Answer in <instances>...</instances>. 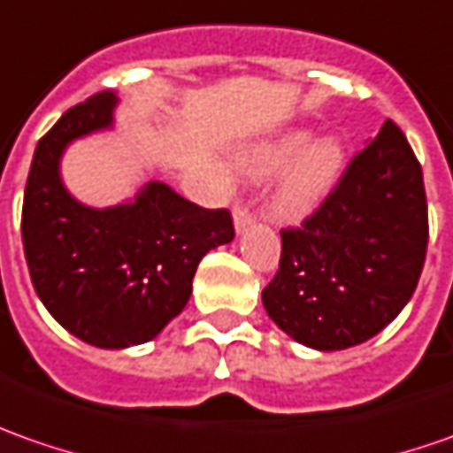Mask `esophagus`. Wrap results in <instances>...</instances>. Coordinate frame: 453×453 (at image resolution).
Here are the masks:
<instances>
[{
	"label": "esophagus",
	"mask_w": 453,
	"mask_h": 453,
	"mask_svg": "<svg viewBox=\"0 0 453 453\" xmlns=\"http://www.w3.org/2000/svg\"><path fill=\"white\" fill-rule=\"evenodd\" d=\"M233 226H235V233L248 230V227L253 226V215L245 211V208H235V211H233Z\"/></svg>",
	"instance_id": "esophagus-1"
}]
</instances>
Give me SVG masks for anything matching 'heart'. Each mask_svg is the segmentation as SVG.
<instances>
[{"instance_id": "1", "label": "heart", "mask_w": 453, "mask_h": 453, "mask_svg": "<svg viewBox=\"0 0 453 453\" xmlns=\"http://www.w3.org/2000/svg\"><path fill=\"white\" fill-rule=\"evenodd\" d=\"M346 152L334 137L313 140L308 127H288L238 152V170L253 182L275 178L268 212L280 223H301L319 211L343 175Z\"/></svg>"}]
</instances>
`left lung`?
<instances>
[{"label": "left lung", "instance_id": "1", "mask_svg": "<svg viewBox=\"0 0 453 453\" xmlns=\"http://www.w3.org/2000/svg\"><path fill=\"white\" fill-rule=\"evenodd\" d=\"M280 238L263 305L293 341L343 351L396 319L426 260L429 211L421 165L391 119L319 211Z\"/></svg>", "mask_w": 453, "mask_h": 453}]
</instances>
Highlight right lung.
Returning a JSON list of instances; mask_svg holds the SVG:
<instances>
[{"label": "right lung", "instance_id": "1", "mask_svg": "<svg viewBox=\"0 0 453 453\" xmlns=\"http://www.w3.org/2000/svg\"><path fill=\"white\" fill-rule=\"evenodd\" d=\"M118 95L67 110L35 150L22 208V242L35 290L72 335L97 349L148 343L190 301L203 256L235 238L227 211H205L160 180L133 200L89 208L62 182L74 140L115 127Z\"/></svg>", "mask_w": 453, "mask_h": 453}]
</instances>
